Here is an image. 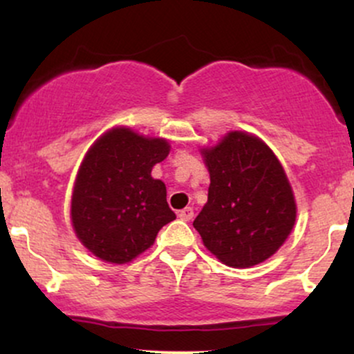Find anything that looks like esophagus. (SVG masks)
Here are the masks:
<instances>
[{"mask_svg":"<svg viewBox=\"0 0 354 354\" xmlns=\"http://www.w3.org/2000/svg\"><path fill=\"white\" fill-rule=\"evenodd\" d=\"M193 214H194L193 208H185L178 213V216H180V219H183V221H189V219H193Z\"/></svg>","mask_w":354,"mask_h":354,"instance_id":"esophagus-1","label":"esophagus"}]
</instances>
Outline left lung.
<instances>
[{
    "instance_id": "left-lung-1",
    "label": "left lung",
    "mask_w": 354,
    "mask_h": 354,
    "mask_svg": "<svg viewBox=\"0 0 354 354\" xmlns=\"http://www.w3.org/2000/svg\"><path fill=\"white\" fill-rule=\"evenodd\" d=\"M201 153L211 183L208 203L193 226L225 265L263 263L281 248L296 221L293 189L281 163L245 131H231Z\"/></svg>"
}]
</instances>
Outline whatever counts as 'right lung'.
Instances as JSON below:
<instances>
[{"instance_id":"right-lung-1","label":"right lung","mask_w":354,"mask_h":354,"mask_svg":"<svg viewBox=\"0 0 354 354\" xmlns=\"http://www.w3.org/2000/svg\"><path fill=\"white\" fill-rule=\"evenodd\" d=\"M168 154L163 138H145L124 126L109 129L88 149L73 189L71 221L93 254L116 265L131 261L176 218L165 183L151 176Z\"/></svg>"}]
</instances>
